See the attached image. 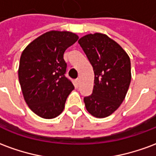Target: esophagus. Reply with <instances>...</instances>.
Wrapping results in <instances>:
<instances>
[{
    "label": "esophagus",
    "instance_id": "34e87169",
    "mask_svg": "<svg viewBox=\"0 0 156 156\" xmlns=\"http://www.w3.org/2000/svg\"><path fill=\"white\" fill-rule=\"evenodd\" d=\"M79 83H80L79 79H76V80H74V83L76 87H78V86H79Z\"/></svg>",
    "mask_w": 156,
    "mask_h": 156
}]
</instances>
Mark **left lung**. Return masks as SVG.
Masks as SVG:
<instances>
[{"label": "left lung", "mask_w": 156, "mask_h": 156, "mask_svg": "<svg viewBox=\"0 0 156 156\" xmlns=\"http://www.w3.org/2000/svg\"><path fill=\"white\" fill-rule=\"evenodd\" d=\"M94 73L91 95L83 98L88 112L96 118L112 115L124 101L131 81L130 59L120 45L96 32L78 40Z\"/></svg>", "instance_id": "left-lung-1"}]
</instances>
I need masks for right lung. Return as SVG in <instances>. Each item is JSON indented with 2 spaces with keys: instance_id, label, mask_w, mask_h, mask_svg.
<instances>
[{
  "instance_id": "add662e5",
  "label": "right lung",
  "mask_w": 156,
  "mask_h": 156,
  "mask_svg": "<svg viewBox=\"0 0 156 156\" xmlns=\"http://www.w3.org/2000/svg\"><path fill=\"white\" fill-rule=\"evenodd\" d=\"M78 39L73 32L52 30L39 36L22 51L19 82L27 105L39 117L53 119L64 109L74 87L65 77L63 54Z\"/></svg>"
}]
</instances>
